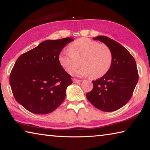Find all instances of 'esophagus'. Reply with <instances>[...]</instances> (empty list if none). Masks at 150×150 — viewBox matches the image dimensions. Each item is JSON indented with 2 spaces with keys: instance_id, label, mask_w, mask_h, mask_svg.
<instances>
[{
  "instance_id": "34e87169",
  "label": "esophagus",
  "mask_w": 150,
  "mask_h": 150,
  "mask_svg": "<svg viewBox=\"0 0 150 150\" xmlns=\"http://www.w3.org/2000/svg\"><path fill=\"white\" fill-rule=\"evenodd\" d=\"M73 81H74V83H78L81 82V81H82V80L77 79H73Z\"/></svg>"
}]
</instances>
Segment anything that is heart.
I'll return each mask as SVG.
<instances>
[{
    "label": "heart",
    "mask_w": 150,
    "mask_h": 150,
    "mask_svg": "<svg viewBox=\"0 0 150 150\" xmlns=\"http://www.w3.org/2000/svg\"><path fill=\"white\" fill-rule=\"evenodd\" d=\"M69 51H63L59 61L67 73L72 74L81 65L76 73L79 76L89 75L92 79L100 78L108 71L112 62L110 48L103 44L88 38H80L71 43Z\"/></svg>",
    "instance_id": "1"
}]
</instances>
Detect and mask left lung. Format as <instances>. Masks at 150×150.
<instances>
[{
	"instance_id": "1",
	"label": "left lung",
	"mask_w": 150,
	"mask_h": 150,
	"mask_svg": "<svg viewBox=\"0 0 150 150\" xmlns=\"http://www.w3.org/2000/svg\"><path fill=\"white\" fill-rule=\"evenodd\" d=\"M93 39L105 43L110 48L112 62L105 75L92 81L93 90L86 94V96L100 110H117L130 100L138 83L136 61L125 47L110 38L100 35Z\"/></svg>"
}]
</instances>
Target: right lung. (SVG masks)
Instances as JSON below:
<instances>
[{
	"label": "right lung",
	"instance_id": "add662e5",
	"mask_svg": "<svg viewBox=\"0 0 150 150\" xmlns=\"http://www.w3.org/2000/svg\"><path fill=\"white\" fill-rule=\"evenodd\" d=\"M73 40H46L17 59L10 75V85L15 99L26 110L46 115L64 100L72 79L61 65L59 56Z\"/></svg>",
	"mask_w": 150,
	"mask_h": 150
}]
</instances>
